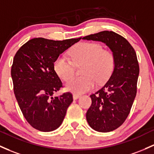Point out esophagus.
Instances as JSON below:
<instances>
[{"label":"esophagus","instance_id":"obj_1","mask_svg":"<svg viewBox=\"0 0 154 154\" xmlns=\"http://www.w3.org/2000/svg\"><path fill=\"white\" fill-rule=\"evenodd\" d=\"M80 95H78V94H73V99L75 100V99H77L78 98L80 97Z\"/></svg>","mask_w":154,"mask_h":154}]
</instances>
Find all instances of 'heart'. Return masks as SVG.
I'll return each mask as SVG.
<instances>
[{"instance_id": "1", "label": "heart", "mask_w": 154, "mask_h": 154, "mask_svg": "<svg viewBox=\"0 0 154 154\" xmlns=\"http://www.w3.org/2000/svg\"><path fill=\"white\" fill-rule=\"evenodd\" d=\"M71 60L65 55H60L54 62V69L58 77L69 80L74 74V64L84 63L82 77L71 79L66 85V90L81 94L92 90L96 84L105 82L112 74L115 65L112 52L102 49L99 44L81 42L70 50Z\"/></svg>"}]
</instances>
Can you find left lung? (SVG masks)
<instances>
[{"instance_id": "8db88e82", "label": "left lung", "mask_w": 154, "mask_h": 154, "mask_svg": "<svg viewBox=\"0 0 154 154\" xmlns=\"http://www.w3.org/2000/svg\"><path fill=\"white\" fill-rule=\"evenodd\" d=\"M82 39L103 42L114 55L112 73L102 88L90 96L92 104L86 113L93 129L109 132L124 124L136 96L140 72L136 52L126 38L113 31L104 30Z\"/></svg>"}]
</instances>
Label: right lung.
Instances as JSON below:
<instances>
[{"label":"right lung","instance_id":"right-lung-1","mask_svg":"<svg viewBox=\"0 0 154 154\" xmlns=\"http://www.w3.org/2000/svg\"><path fill=\"white\" fill-rule=\"evenodd\" d=\"M81 38H34L15 54L11 70L14 95L25 119L34 129L52 131L63 122L73 96L69 92L52 96L63 87L54 62Z\"/></svg>","mask_w":154,"mask_h":154}]
</instances>
